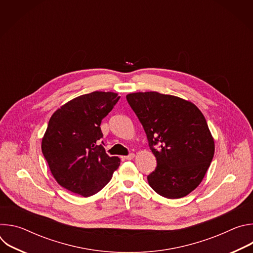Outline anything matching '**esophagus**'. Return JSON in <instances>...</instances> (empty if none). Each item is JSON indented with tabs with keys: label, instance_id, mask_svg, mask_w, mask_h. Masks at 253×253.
I'll list each match as a JSON object with an SVG mask.
<instances>
[{
	"label": "esophagus",
	"instance_id": "obj_1",
	"mask_svg": "<svg viewBox=\"0 0 253 253\" xmlns=\"http://www.w3.org/2000/svg\"><path fill=\"white\" fill-rule=\"evenodd\" d=\"M134 157H135V154H134V153H130V154H129V155H127V156H125V157H124V158H125V159H126V160H132V159H133V158H134Z\"/></svg>",
	"mask_w": 253,
	"mask_h": 253
}]
</instances>
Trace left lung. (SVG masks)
<instances>
[{
  "label": "left lung",
  "instance_id": "1",
  "mask_svg": "<svg viewBox=\"0 0 253 253\" xmlns=\"http://www.w3.org/2000/svg\"><path fill=\"white\" fill-rule=\"evenodd\" d=\"M126 99L156 157L149 185L166 198L186 196L200 184L214 155L203 114L191 102L158 92L132 93Z\"/></svg>",
  "mask_w": 253,
  "mask_h": 253
}]
</instances>
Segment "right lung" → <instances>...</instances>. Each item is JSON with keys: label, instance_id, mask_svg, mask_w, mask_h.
<instances>
[{"label": "right lung", "instance_id": "right-lung-1", "mask_svg": "<svg viewBox=\"0 0 253 253\" xmlns=\"http://www.w3.org/2000/svg\"><path fill=\"white\" fill-rule=\"evenodd\" d=\"M120 99L113 92H92L69 101L52 115L42 152L56 181L88 197L112 178L120 159L105 152L100 125Z\"/></svg>", "mask_w": 253, "mask_h": 253}]
</instances>
